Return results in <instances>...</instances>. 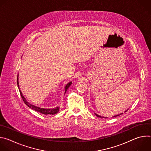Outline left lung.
Wrapping results in <instances>:
<instances>
[{
    "label": "left lung",
    "instance_id": "1",
    "mask_svg": "<svg viewBox=\"0 0 151 151\" xmlns=\"http://www.w3.org/2000/svg\"><path fill=\"white\" fill-rule=\"evenodd\" d=\"M127 111H125V112H127ZM121 114H119V115H116V116H114V117H115V116H119V115H121ZM96 115L97 116H98V117H100V118H102V117H101L100 116H99V115H97L96 114Z\"/></svg>",
    "mask_w": 151,
    "mask_h": 151
}]
</instances>
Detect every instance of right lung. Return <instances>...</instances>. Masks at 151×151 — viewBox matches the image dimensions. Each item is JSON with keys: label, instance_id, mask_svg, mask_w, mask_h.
<instances>
[{"label": "right lung", "instance_id": "add662e5", "mask_svg": "<svg viewBox=\"0 0 151 151\" xmlns=\"http://www.w3.org/2000/svg\"><path fill=\"white\" fill-rule=\"evenodd\" d=\"M72 82H69L67 84V85L65 87V93L66 92V91L68 90V89L69 88V87H70V85H71ZM17 85H18V87L19 88V84H18V75L17 76ZM19 93H20V95L21 96V98H22L23 101L24 102V103L29 107H30V108H31L32 109L37 112H39L42 114H44V115H54L57 113L59 111V109H60V106L58 107H55V108H53V109H44V108H40V107H37V106H35L34 105H32L30 103H29V102H27V101H26V99L24 97V96H23V94L22 93H21V91H20V90L19 89Z\"/></svg>", "mask_w": 151, "mask_h": 151}]
</instances>
